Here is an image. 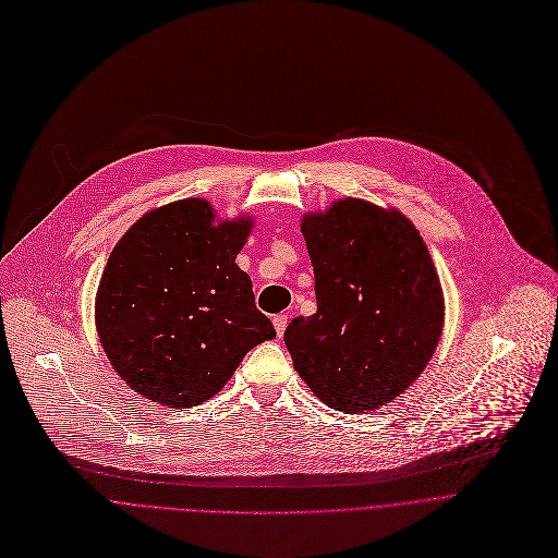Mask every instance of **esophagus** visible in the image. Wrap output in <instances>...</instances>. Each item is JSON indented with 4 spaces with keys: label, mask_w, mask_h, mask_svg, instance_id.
<instances>
[{
    "label": "esophagus",
    "mask_w": 558,
    "mask_h": 558,
    "mask_svg": "<svg viewBox=\"0 0 558 558\" xmlns=\"http://www.w3.org/2000/svg\"><path fill=\"white\" fill-rule=\"evenodd\" d=\"M272 323H275V329H277V337H283V331L288 327V314L272 316Z\"/></svg>",
    "instance_id": "obj_1"
}]
</instances>
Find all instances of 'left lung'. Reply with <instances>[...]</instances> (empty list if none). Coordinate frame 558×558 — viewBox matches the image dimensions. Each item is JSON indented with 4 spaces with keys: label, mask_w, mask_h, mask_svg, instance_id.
<instances>
[{
    "label": "left lung",
    "mask_w": 558,
    "mask_h": 558,
    "mask_svg": "<svg viewBox=\"0 0 558 558\" xmlns=\"http://www.w3.org/2000/svg\"><path fill=\"white\" fill-rule=\"evenodd\" d=\"M316 312L283 341L294 369L327 407L365 413L409 389L435 354L444 294L417 229L400 210L345 197L307 213Z\"/></svg>",
    "instance_id": "8db88e82"
}]
</instances>
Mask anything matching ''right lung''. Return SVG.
Returning <instances> with one entry per match:
<instances>
[{
  "instance_id": "right-lung-1",
  "label": "right lung",
  "mask_w": 558,
  "mask_h": 558,
  "mask_svg": "<svg viewBox=\"0 0 558 558\" xmlns=\"http://www.w3.org/2000/svg\"><path fill=\"white\" fill-rule=\"evenodd\" d=\"M251 217L215 221L189 197L145 213L111 251L94 318L119 376L162 407H195L225 387L242 359L275 339L235 264Z\"/></svg>"
}]
</instances>
